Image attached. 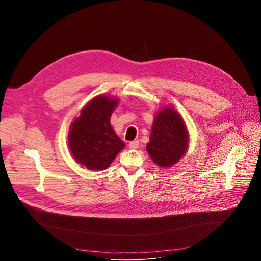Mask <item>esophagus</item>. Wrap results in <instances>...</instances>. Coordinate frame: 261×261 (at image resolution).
Segmentation results:
<instances>
[{
    "label": "esophagus",
    "instance_id": "obj_1",
    "mask_svg": "<svg viewBox=\"0 0 261 261\" xmlns=\"http://www.w3.org/2000/svg\"><path fill=\"white\" fill-rule=\"evenodd\" d=\"M139 146V141L138 140H134V141H131L129 143V147L131 148V150H136V148H138Z\"/></svg>",
    "mask_w": 261,
    "mask_h": 261
}]
</instances>
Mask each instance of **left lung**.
<instances>
[{
    "label": "left lung",
    "instance_id": "8db88e82",
    "mask_svg": "<svg viewBox=\"0 0 261 261\" xmlns=\"http://www.w3.org/2000/svg\"><path fill=\"white\" fill-rule=\"evenodd\" d=\"M189 135L180 116L171 107H164L157 114L147 153L161 167L175 164L187 151Z\"/></svg>",
    "mask_w": 261,
    "mask_h": 261
}]
</instances>
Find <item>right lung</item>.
Masks as SVG:
<instances>
[{
    "label": "right lung",
    "instance_id": "right-lung-1",
    "mask_svg": "<svg viewBox=\"0 0 261 261\" xmlns=\"http://www.w3.org/2000/svg\"><path fill=\"white\" fill-rule=\"evenodd\" d=\"M117 104V99L98 96L87 104L71 126L68 138L70 151L88 169L107 168L125 146L110 125Z\"/></svg>",
    "mask_w": 261,
    "mask_h": 261
}]
</instances>
